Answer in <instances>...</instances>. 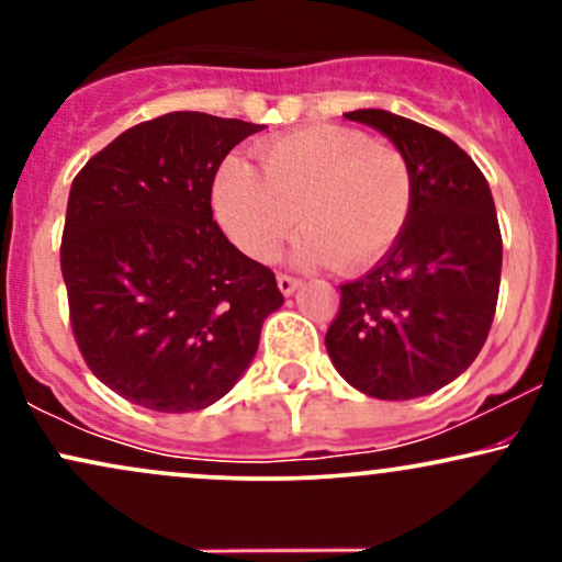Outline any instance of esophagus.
I'll use <instances>...</instances> for the list:
<instances>
[{
  "mask_svg": "<svg viewBox=\"0 0 562 562\" xmlns=\"http://www.w3.org/2000/svg\"><path fill=\"white\" fill-rule=\"evenodd\" d=\"M277 285H280L282 295H293V290L299 288L301 282L295 280V277H290V274H277Z\"/></svg>",
  "mask_w": 562,
  "mask_h": 562,
  "instance_id": "obj_1",
  "label": "esophagus"
}]
</instances>
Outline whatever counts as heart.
<instances>
[{"label":"heart","instance_id":"obj_1","mask_svg":"<svg viewBox=\"0 0 562 562\" xmlns=\"http://www.w3.org/2000/svg\"><path fill=\"white\" fill-rule=\"evenodd\" d=\"M214 179V211L229 240L256 261L272 259L295 222L293 261L353 274L383 259L412 214L415 179L398 147L348 126H306L254 147Z\"/></svg>","mask_w":562,"mask_h":562}]
</instances>
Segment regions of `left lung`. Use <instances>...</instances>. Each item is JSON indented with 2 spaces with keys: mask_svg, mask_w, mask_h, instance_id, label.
I'll use <instances>...</instances> for the list:
<instances>
[{
  "mask_svg": "<svg viewBox=\"0 0 562 562\" xmlns=\"http://www.w3.org/2000/svg\"><path fill=\"white\" fill-rule=\"evenodd\" d=\"M346 119L378 128L404 153L415 200L389 254L340 285L327 353L367 396H428L473 364L492 330L502 274L492 190L473 158L436 128L375 108Z\"/></svg>",
  "mask_w": 562,
  "mask_h": 562,
  "instance_id": "8db88e82",
  "label": "left lung"
}]
</instances>
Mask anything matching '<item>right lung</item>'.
Returning <instances> with one entry per match:
<instances>
[{
	"instance_id": "obj_1",
	"label": "right lung",
	"mask_w": 562,
	"mask_h": 562,
	"mask_svg": "<svg viewBox=\"0 0 562 562\" xmlns=\"http://www.w3.org/2000/svg\"><path fill=\"white\" fill-rule=\"evenodd\" d=\"M240 119L177 111L126 128L70 184L60 269L89 370L126 402L198 412L248 370L282 306L274 272L227 240L214 177Z\"/></svg>"
}]
</instances>
